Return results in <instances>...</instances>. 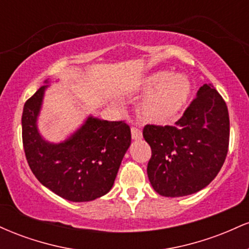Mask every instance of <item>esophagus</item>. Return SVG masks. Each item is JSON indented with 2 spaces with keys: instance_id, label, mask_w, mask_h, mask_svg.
Listing matches in <instances>:
<instances>
[{
  "instance_id": "obj_1",
  "label": "esophagus",
  "mask_w": 249,
  "mask_h": 249,
  "mask_svg": "<svg viewBox=\"0 0 249 249\" xmlns=\"http://www.w3.org/2000/svg\"><path fill=\"white\" fill-rule=\"evenodd\" d=\"M131 137H132L133 141H141L142 138V131L137 127H132L131 128Z\"/></svg>"
}]
</instances>
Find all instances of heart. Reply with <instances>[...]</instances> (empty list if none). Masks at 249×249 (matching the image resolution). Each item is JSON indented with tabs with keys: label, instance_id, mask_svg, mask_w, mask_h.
<instances>
[{
	"label": "heart",
	"instance_id": "b5f03b06",
	"mask_svg": "<svg viewBox=\"0 0 249 249\" xmlns=\"http://www.w3.org/2000/svg\"><path fill=\"white\" fill-rule=\"evenodd\" d=\"M142 90L151 91L139 107V117L150 124H166L186 107L192 84L186 76L170 71L154 72L144 79Z\"/></svg>",
	"mask_w": 249,
	"mask_h": 249
}]
</instances>
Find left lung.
<instances>
[{
	"label": "left lung",
	"mask_w": 249,
	"mask_h": 249,
	"mask_svg": "<svg viewBox=\"0 0 249 249\" xmlns=\"http://www.w3.org/2000/svg\"><path fill=\"white\" fill-rule=\"evenodd\" d=\"M142 136L152 156L147 176L162 196H185L205 188L224 165L230 142L227 105L204 84L174 126L146 125Z\"/></svg>",
	"instance_id": "obj_1"
}]
</instances>
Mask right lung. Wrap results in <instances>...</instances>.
Listing matches in <instances>:
<instances>
[{
    "label": "right lung",
    "mask_w": 249,
    "mask_h": 249,
    "mask_svg": "<svg viewBox=\"0 0 249 249\" xmlns=\"http://www.w3.org/2000/svg\"><path fill=\"white\" fill-rule=\"evenodd\" d=\"M48 87L43 85L25 102L22 115V139L31 171L43 186L69 201H91L105 196L131 145L130 126L89 116L64 142L45 141L37 118Z\"/></svg>",
    "instance_id": "right-lung-1"
}]
</instances>
